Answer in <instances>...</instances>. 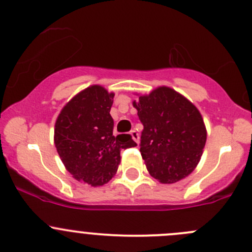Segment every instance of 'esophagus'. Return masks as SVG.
<instances>
[{
    "label": "esophagus",
    "mask_w": 252,
    "mask_h": 252,
    "mask_svg": "<svg viewBox=\"0 0 252 252\" xmlns=\"http://www.w3.org/2000/svg\"><path fill=\"white\" fill-rule=\"evenodd\" d=\"M130 135H131V137H133V140L135 142H139V139H140V136H139V133H137L136 130H131L130 131Z\"/></svg>",
    "instance_id": "esophagus-1"
}]
</instances>
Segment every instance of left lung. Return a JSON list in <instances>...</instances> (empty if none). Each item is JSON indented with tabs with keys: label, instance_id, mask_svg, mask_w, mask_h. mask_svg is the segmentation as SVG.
<instances>
[{
	"label": "left lung",
	"instance_id": "8db88e82",
	"mask_svg": "<svg viewBox=\"0 0 252 252\" xmlns=\"http://www.w3.org/2000/svg\"><path fill=\"white\" fill-rule=\"evenodd\" d=\"M133 105L144 126L140 152L151 176L161 184H174L192 173L206 141L197 107L166 87L140 96Z\"/></svg>",
	"mask_w": 252,
	"mask_h": 252
}]
</instances>
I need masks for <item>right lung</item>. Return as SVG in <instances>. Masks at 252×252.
Here are the masks:
<instances>
[{"mask_svg":"<svg viewBox=\"0 0 252 252\" xmlns=\"http://www.w3.org/2000/svg\"><path fill=\"white\" fill-rule=\"evenodd\" d=\"M113 96L102 87H89L66 104L55 123V147L63 165L76 180L92 186L110 181L121 151L136 146L131 135H113Z\"/></svg>","mask_w":252,"mask_h":252,"instance_id":"1","label":"right lung"}]
</instances>
